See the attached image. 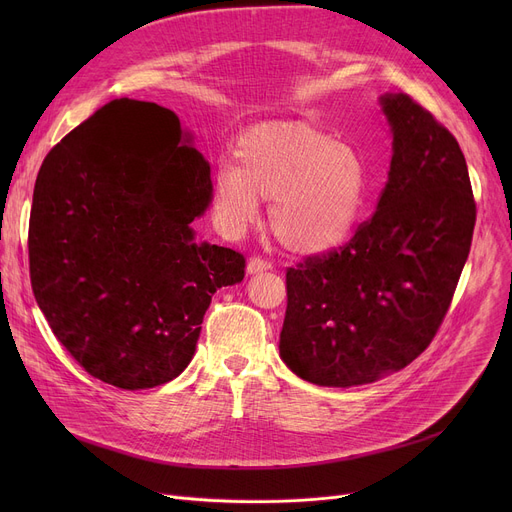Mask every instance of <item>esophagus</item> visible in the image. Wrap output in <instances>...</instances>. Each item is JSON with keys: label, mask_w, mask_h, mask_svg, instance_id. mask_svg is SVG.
<instances>
[{"label": "esophagus", "mask_w": 512, "mask_h": 512, "mask_svg": "<svg viewBox=\"0 0 512 512\" xmlns=\"http://www.w3.org/2000/svg\"><path fill=\"white\" fill-rule=\"evenodd\" d=\"M265 270H272V263L267 259H261V257H251L249 263H247V272L249 274H261Z\"/></svg>", "instance_id": "1"}]
</instances>
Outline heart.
Wrapping results in <instances>:
<instances>
[{
    "label": "heart",
    "mask_w": 512,
    "mask_h": 512,
    "mask_svg": "<svg viewBox=\"0 0 512 512\" xmlns=\"http://www.w3.org/2000/svg\"><path fill=\"white\" fill-rule=\"evenodd\" d=\"M213 176V215L228 234L259 220L272 201L270 226L301 255L328 253L351 236L367 201L369 176L361 153L305 122L263 124L242 134Z\"/></svg>",
    "instance_id": "heart-1"
}]
</instances>
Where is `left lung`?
Here are the masks:
<instances>
[{"mask_svg":"<svg viewBox=\"0 0 512 512\" xmlns=\"http://www.w3.org/2000/svg\"><path fill=\"white\" fill-rule=\"evenodd\" d=\"M388 182L340 249L286 270L280 357L317 384L348 388L415 361L434 340L469 257L475 199L465 155L432 114L386 93Z\"/></svg>","mask_w":512,"mask_h":512,"instance_id":"left-lung-1","label":"left lung"}]
</instances>
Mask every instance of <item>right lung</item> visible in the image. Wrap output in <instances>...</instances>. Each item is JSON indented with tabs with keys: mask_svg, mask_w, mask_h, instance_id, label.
I'll return each mask as SVG.
<instances>
[{
	"mask_svg": "<svg viewBox=\"0 0 512 512\" xmlns=\"http://www.w3.org/2000/svg\"><path fill=\"white\" fill-rule=\"evenodd\" d=\"M191 141L168 107L122 97L68 132L37 174L35 299L70 357L122 390L178 378L213 292L245 278L240 253L193 240L213 186Z\"/></svg>",
	"mask_w": 512,
	"mask_h": 512,
	"instance_id": "add662e5",
	"label": "right lung"
}]
</instances>
